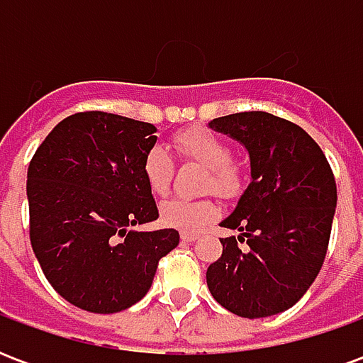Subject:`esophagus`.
<instances>
[{
	"label": "esophagus",
	"mask_w": 363,
	"mask_h": 363,
	"mask_svg": "<svg viewBox=\"0 0 363 363\" xmlns=\"http://www.w3.org/2000/svg\"><path fill=\"white\" fill-rule=\"evenodd\" d=\"M181 239L184 243H192L198 239V233H181Z\"/></svg>",
	"instance_id": "esophagus-1"
}]
</instances>
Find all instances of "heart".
Wrapping results in <instances>:
<instances>
[{"label": "heart", "mask_w": 363, "mask_h": 363, "mask_svg": "<svg viewBox=\"0 0 363 363\" xmlns=\"http://www.w3.org/2000/svg\"><path fill=\"white\" fill-rule=\"evenodd\" d=\"M173 145L182 159L194 161L208 169L204 189L223 198H233L243 186V169L231 161V147L225 140L206 128H189L173 138ZM174 163L169 151L161 145L151 147L143 157V179L155 196H165L171 189ZM218 208L212 200L171 198L159 206L161 221L167 228L194 233L213 220Z\"/></svg>", "instance_id": "heart-1"}]
</instances>
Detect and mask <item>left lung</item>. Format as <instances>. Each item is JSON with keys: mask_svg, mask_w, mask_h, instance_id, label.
<instances>
[{"mask_svg": "<svg viewBox=\"0 0 363 363\" xmlns=\"http://www.w3.org/2000/svg\"><path fill=\"white\" fill-rule=\"evenodd\" d=\"M208 126L243 145L251 182L221 228L241 231L221 239L223 252L208 267L213 299L247 319L286 311L309 289L327 255L336 210V182L317 142L270 112H237Z\"/></svg>", "mask_w": 363, "mask_h": 363, "instance_id": "left-lung-1", "label": "left lung"}]
</instances>
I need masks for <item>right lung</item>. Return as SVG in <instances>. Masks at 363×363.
<instances>
[{
    "mask_svg": "<svg viewBox=\"0 0 363 363\" xmlns=\"http://www.w3.org/2000/svg\"><path fill=\"white\" fill-rule=\"evenodd\" d=\"M155 132L150 122L77 112L28 165L33 251L52 288L79 309L106 315L138 303L179 245L177 229L128 231L159 218L142 171Z\"/></svg>",
    "mask_w": 363,
    "mask_h": 363,
    "instance_id": "1",
    "label": "right lung"
}]
</instances>
